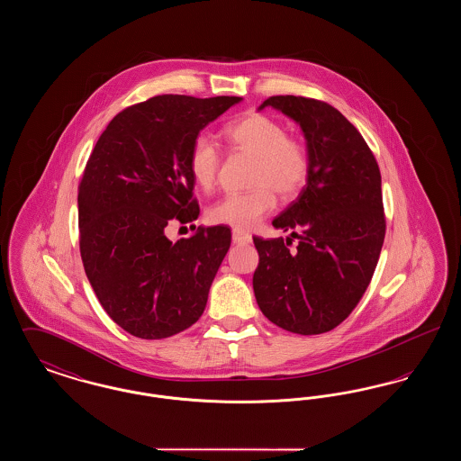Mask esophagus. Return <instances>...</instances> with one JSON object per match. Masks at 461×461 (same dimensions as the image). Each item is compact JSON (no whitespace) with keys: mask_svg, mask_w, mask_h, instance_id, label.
Masks as SVG:
<instances>
[{"mask_svg":"<svg viewBox=\"0 0 461 461\" xmlns=\"http://www.w3.org/2000/svg\"><path fill=\"white\" fill-rule=\"evenodd\" d=\"M231 235H233V241H235V243H249V241L252 240V237H250L247 231L239 230V228H235Z\"/></svg>","mask_w":461,"mask_h":461,"instance_id":"1","label":"esophagus"}]
</instances>
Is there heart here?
<instances>
[{
	"label": "heart",
	"mask_w": 461,
	"mask_h": 461,
	"mask_svg": "<svg viewBox=\"0 0 461 461\" xmlns=\"http://www.w3.org/2000/svg\"><path fill=\"white\" fill-rule=\"evenodd\" d=\"M224 136L240 150L256 155L252 183L259 185L250 192L226 194L216 200L207 218L214 224L235 228H254L275 209L276 198L297 195L306 185L311 171L307 149L297 140L288 138L286 130L275 119L263 113H247L224 128ZM220 167V150L211 136L198 134L188 155V169L200 188L214 185Z\"/></svg>",
	"instance_id": "obj_1"
}]
</instances>
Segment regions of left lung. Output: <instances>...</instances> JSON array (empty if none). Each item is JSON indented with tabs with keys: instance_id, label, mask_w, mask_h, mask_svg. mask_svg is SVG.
<instances>
[{
	"instance_id": "obj_1",
	"label": "left lung",
	"mask_w": 461,
	"mask_h": 461,
	"mask_svg": "<svg viewBox=\"0 0 461 461\" xmlns=\"http://www.w3.org/2000/svg\"><path fill=\"white\" fill-rule=\"evenodd\" d=\"M266 107L299 124L311 171L299 197L273 220L290 231L286 243L254 237V295L276 327L325 333L351 314L378 263L385 237L380 169L363 136L329 104L286 95L258 110ZM292 238L300 240L295 249H287Z\"/></svg>"
}]
</instances>
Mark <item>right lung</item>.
Masks as SVG:
<instances>
[{
  "instance_id": "obj_1",
  "label": "right lung",
  "mask_w": 461,
  "mask_h": 461,
  "mask_svg": "<svg viewBox=\"0 0 461 461\" xmlns=\"http://www.w3.org/2000/svg\"><path fill=\"white\" fill-rule=\"evenodd\" d=\"M240 96L162 95L117 113L79 185L81 258L102 307L140 339H166L202 316L231 243L228 226L171 241L164 230L200 214L188 155L200 131Z\"/></svg>"
}]
</instances>
